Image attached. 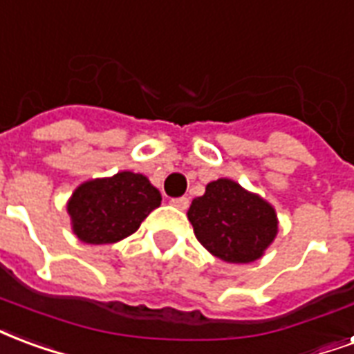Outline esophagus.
I'll return each instance as SVG.
<instances>
[{"label": "esophagus", "instance_id": "34e87169", "mask_svg": "<svg viewBox=\"0 0 354 354\" xmlns=\"http://www.w3.org/2000/svg\"><path fill=\"white\" fill-rule=\"evenodd\" d=\"M170 204L178 208V210H185L189 206V198L187 197H178V198H170Z\"/></svg>", "mask_w": 354, "mask_h": 354}]
</instances>
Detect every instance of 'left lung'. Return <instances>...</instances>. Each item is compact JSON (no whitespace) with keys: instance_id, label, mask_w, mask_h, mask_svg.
<instances>
[{"instance_id":"obj_1","label":"left lung","mask_w":354,"mask_h":354,"mask_svg":"<svg viewBox=\"0 0 354 354\" xmlns=\"http://www.w3.org/2000/svg\"><path fill=\"white\" fill-rule=\"evenodd\" d=\"M195 236L225 263L245 264L263 257L277 234L274 206L229 178L206 185L187 210Z\"/></svg>"}]
</instances>
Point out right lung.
<instances>
[{
  "label": "right lung",
  "instance_id": "1",
  "mask_svg": "<svg viewBox=\"0 0 354 354\" xmlns=\"http://www.w3.org/2000/svg\"><path fill=\"white\" fill-rule=\"evenodd\" d=\"M159 204L161 193L148 178L124 170L78 185L67 212L78 240L99 245L131 236Z\"/></svg>",
  "mask_w": 354,
  "mask_h": 354
}]
</instances>
